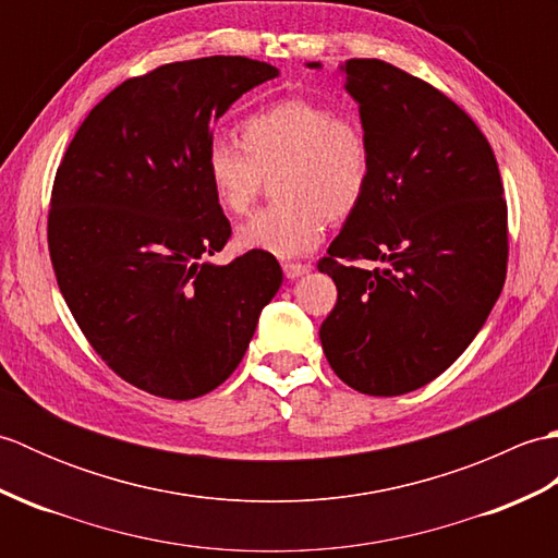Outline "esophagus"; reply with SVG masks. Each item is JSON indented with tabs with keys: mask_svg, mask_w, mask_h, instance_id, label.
Here are the masks:
<instances>
[{
	"mask_svg": "<svg viewBox=\"0 0 558 558\" xmlns=\"http://www.w3.org/2000/svg\"><path fill=\"white\" fill-rule=\"evenodd\" d=\"M312 266L306 264H282V270H286V278L288 280H294V278H302L304 272H310Z\"/></svg>",
	"mask_w": 558,
	"mask_h": 558,
	"instance_id": "34e87169",
	"label": "esophagus"
}]
</instances>
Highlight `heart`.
<instances>
[{
    "label": "heart",
    "instance_id": "obj_1",
    "mask_svg": "<svg viewBox=\"0 0 558 558\" xmlns=\"http://www.w3.org/2000/svg\"><path fill=\"white\" fill-rule=\"evenodd\" d=\"M278 169V204L240 225L236 242L280 258L322 242L328 220H345L372 182V144L360 120L314 98H282L236 124V141L213 138L204 170L218 206L230 216L252 208L264 174Z\"/></svg>",
    "mask_w": 558,
    "mask_h": 558
}]
</instances>
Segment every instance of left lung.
<instances>
[{
    "label": "left lung",
    "mask_w": 558,
    "mask_h": 558,
    "mask_svg": "<svg viewBox=\"0 0 558 558\" xmlns=\"http://www.w3.org/2000/svg\"><path fill=\"white\" fill-rule=\"evenodd\" d=\"M338 69L369 136L372 182L318 260L338 288L318 336L342 381L390 398L444 374L487 322L508 210L489 141L453 100L381 59ZM360 257L385 268L349 264Z\"/></svg>",
    "instance_id": "8db88e82"
}]
</instances>
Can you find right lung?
Listing matches in <instances>:
<instances>
[{
    "label": "right lung",
    "instance_id": "1",
    "mask_svg": "<svg viewBox=\"0 0 558 558\" xmlns=\"http://www.w3.org/2000/svg\"><path fill=\"white\" fill-rule=\"evenodd\" d=\"M276 76L256 59L204 57L129 78L90 110L57 168V286L102 362L150 396L218 388L282 286L266 252L206 260L232 234L204 170L210 129Z\"/></svg>",
    "mask_w": 558,
    "mask_h": 558
}]
</instances>
